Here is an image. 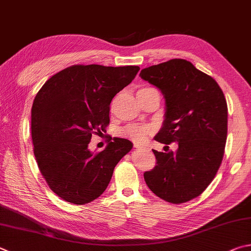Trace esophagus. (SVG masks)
<instances>
[{
    "instance_id": "1",
    "label": "esophagus",
    "mask_w": 251,
    "mask_h": 251,
    "mask_svg": "<svg viewBox=\"0 0 251 251\" xmlns=\"http://www.w3.org/2000/svg\"><path fill=\"white\" fill-rule=\"evenodd\" d=\"M135 148H137V149H148L147 147H146V146L140 145V144H135Z\"/></svg>"
}]
</instances>
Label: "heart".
<instances>
[{"mask_svg":"<svg viewBox=\"0 0 251 251\" xmlns=\"http://www.w3.org/2000/svg\"><path fill=\"white\" fill-rule=\"evenodd\" d=\"M151 130L152 127L149 125H128L123 129L122 134L124 137L134 141H143Z\"/></svg>","mask_w":251,"mask_h":251,"instance_id":"heart-1","label":"heart"}]
</instances>
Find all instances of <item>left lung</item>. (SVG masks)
<instances>
[{"instance_id":"8db88e82","label":"left lung","mask_w":251,"mask_h":251,"mask_svg":"<svg viewBox=\"0 0 251 251\" xmlns=\"http://www.w3.org/2000/svg\"><path fill=\"white\" fill-rule=\"evenodd\" d=\"M139 76L165 98V120L154 140L177 143L175 151L152 150L157 166L144 173L146 184L167 202H188L207 188L222 163L228 114L224 93L184 59L145 68Z\"/></svg>"}]
</instances>
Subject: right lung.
Here are the masks:
<instances>
[{
    "mask_svg": "<svg viewBox=\"0 0 251 251\" xmlns=\"http://www.w3.org/2000/svg\"><path fill=\"white\" fill-rule=\"evenodd\" d=\"M138 71L137 66H72L52 75L36 95L31 107L35 158L59 198L76 205L98 199L118 161L133 148L130 140L114 137L95 153L89 143L93 133L105 130L112 99Z\"/></svg>",
    "mask_w": 251,
    "mask_h": 251,
    "instance_id": "1",
    "label": "right lung"
}]
</instances>
